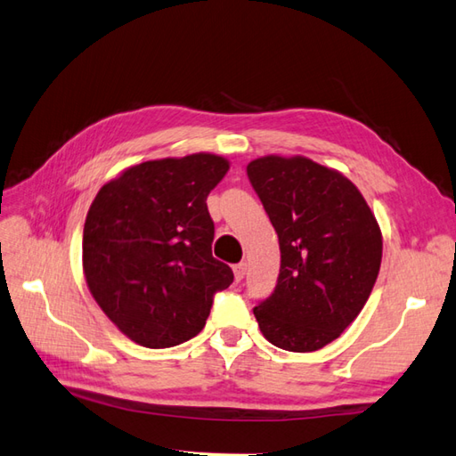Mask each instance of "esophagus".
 <instances>
[{
    "label": "esophagus",
    "mask_w": 456,
    "mask_h": 456,
    "mask_svg": "<svg viewBox=\"0 0 456 456\" xmlns=\"http://www.w3.org/2000/svg\"><path fill=\"white\" fill-rule=\"evenodd\" d=\"M233 273H235V280H237V282H240V280H243L245 274H247V263L235 265V266H233Z\"/></svg>",
    "instance_id": "1"
}]
</instances>
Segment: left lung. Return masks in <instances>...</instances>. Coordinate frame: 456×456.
I'll return each instance as SVG.
<instances>
[{"label": "left lung", "instance_id": "1", "mask_svg": "<svg viewBox=\"0 0 456 456\" xmlns=\"http://www.w3.org/2000/svg\"><path fill=\"white\" fill-rule=\"evenodd\" d=\"M247 176L278 233L274 292L255 305L260 331L312 353L361 314L382 263V235L362 193L341 172L304 157H263Z\"/></svg>", "mask_w": 456, "mask_h": 456}]
</instances>
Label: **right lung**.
<instances>
[{
	"label": "right lung",
	"instance_id": "right-lung-1",
	"mask_svg": "<svg viewBox=\"0 0 456 456\" xmlns=\"http://www.w3.org/2000/svg\"><path fill=\"white\" fill-rule=\"evenodd\" d=\"M229 170L217 154L137 164L98 191L84 225V274L119 331L149 348L196 337L233 270L211 255L208 196Z\"/></svg>",
	"mask_w": 456,
	"mask_h": 456
}]
</instances>
